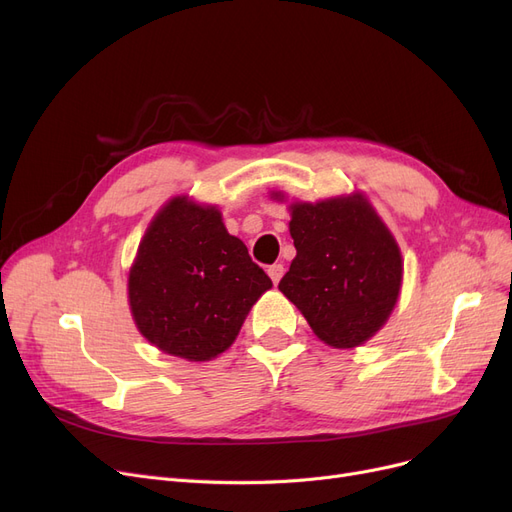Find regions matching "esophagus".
Masks as SVG:
<instances>
[{
    "label": "esophagus",
    "instance_id": "34e87169",
    "mask_svg": "<svg viewBox=\"0 0 512 512\" xmlns=\"http://www.w3.org/2000/svg\"><path fill=\"white\" fill-rule=\"evenodd\" d=\"M268 274H270L272 282H274V284H278V282H280V278H282V274H284V265H282V263H274V265H270V268H268Z\"/></svg>",
    "mask_w": 512,
    "mask_h": 512
}]
</instances>
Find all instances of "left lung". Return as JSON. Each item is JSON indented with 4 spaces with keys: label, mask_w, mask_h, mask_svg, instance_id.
<instances>
[{
    "label": "left lung",
    "mask_w": 512,
    "mask_h": 512,
    "mask_svg": "<svg viewBox=\"0 0 512 512\" xmlns=\"http://www.w3.org/2000/svg\"><path fill=\"white\" fill-rule=\"evenodd\" d=\"M284 201V192H272ZM288 230L297 255L280 280V293L335 349L364 345L397 305L404 259L397 240L364 192L288 205Z\"/></svg>",
    "instance_id": "8db88e82"
}]
</instances>
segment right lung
Wrapping results in <instances>:
<instances>
[{
	"mask_svg": "<svg viewBox=\"0 0 512 512\" xmlns=\"http://www.w3.org/2000/svg\"><path fill=\"white\" fill-rule=\"evenodd\" d=\"M272 288L217 205L173 196L148 224L129 268L127 301L140 335L163 353L209 362L238 337Z\"/></svg>",
	"mask_w": 512,
	"mask_h": 512,
	"instance_id": "obj_1",
	"label": "right lung"
}]
</instances>
